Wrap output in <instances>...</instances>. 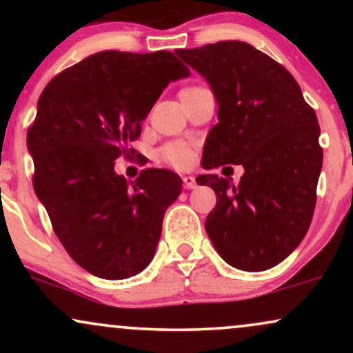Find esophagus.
I'll return each instance as SVG.
<instances>
[{
    "mask_svg": "<svg viewBox=\"0 0 353 353\" xmlns=\"http://www.w3.org/2000/svg\"><path fill=\"white\" fill-rule=\"evenodd\" d=\"M182 182H184V188L188 190L196 188V179H194L192 176H184L182 177Z\"/></svg>",
    "mask_w": 353,
    "mask_h": 353,
    "instance_id": "esophagus-1",
    "label": "esophagus"
}]
</instances>
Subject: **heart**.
<instances>
[{"mask_svg":"<svg viewBox=\"0 0 353 353\" xmlns=\"http://www.w3.org/2000/svg\"><path fill=\"white\" fill-rule=\"evenodd\" d=\"M163 157L168 163L177 165V168H184L190 163V149L182 143L168 144L163 149Z\"/></svg>","mask_w":353,"mask_h":353,"instance_id":"heart-1","label":"heart"}]
</instances>
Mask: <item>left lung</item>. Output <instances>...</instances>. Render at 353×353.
Here are the masks:
<instances>
[{
  "instance_id": "8db88e82",
  "label": "left lung",
  "mask_w": 353,
  "mask_h": 353,
  "mask_svg": "<svg viewBox=\"0 0 353 353\" xmlns=\"http://www.w3.org/2000/svg\"><path fill=\"white\" fill-rule=\"evenodd\" d=\"M176 54L208 81L219 106L202 168H244L237 185L217 174L196 179L217 196L205 232L239 270L281 264L314 216L323 159L317 116L294 76L249 43L221 41Z\"/></svg>"
}]
</instances>
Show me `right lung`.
<instances>
[{
  "instance_id": "right-lung-1",
  "label": "right lung",
  "mask_w": 353,
  "mask_h": 353,
  "mask_svg": "<svg viewBox=\"0 0 353 353\" xmlns=\"http://www.w3.org/2000/svg\"><path fill=\"white\" fill-rule=\"evenodd\" d=\"M189 74L169 51H101L59 72L39 96L28 131L34 192L72 261L96 277L121 281L151 264L182 179L145 169L131 182L114 161L129 156L164 88Z\"/></svg>"
}]
</instances>
